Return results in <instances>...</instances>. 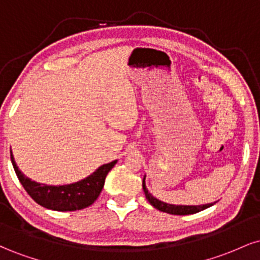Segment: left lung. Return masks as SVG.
<instances>
[{
    "instance_id": "left-lung-1",
    "label": "left lung",
    "mask_w": 260,
    "mask_h": 260,
    "mask_svg": "<svg viewBox=\"0 0 260 260\" xmlns=\"http://www.w3.org/2000/svg\"><path fill=\"white\" fill-rule=\"evenodd\" d=\"M143 189H144L145 197H147L148 202L150 203L154 208H156L157 210L160 211L174 214V215H188V214H196L215 204V203H209V204H204V205H174V204L164 203L159 201V199L155 198V197H153L148 192L147 186H145V177L143 178Z\"/></svg>"
}]
</instances>
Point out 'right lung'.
Instances as JSON below:
<instances>
[{
	"label": "right lung",
	"instance_id": "1",
	"mask_svg": "<svg viewBox=\"0 0 260 260\" xmlns=\"http://www.w3.org/2000/svg\"><path fill=\"white\" fill-rule=\"evenodd\" d=\"M11 161L18 180L24 187L26 193L41 207L56 211L80 210L91 205L100 196L107 174L117 162V160H115L112 162L105 164L90 176L76 183L64 184V186H49V184L31 181L24 174H22L14 161L12 150Z\"/></svg>",
	"mask_w": 260,
	"mask_h": 260
}]
</instances>
